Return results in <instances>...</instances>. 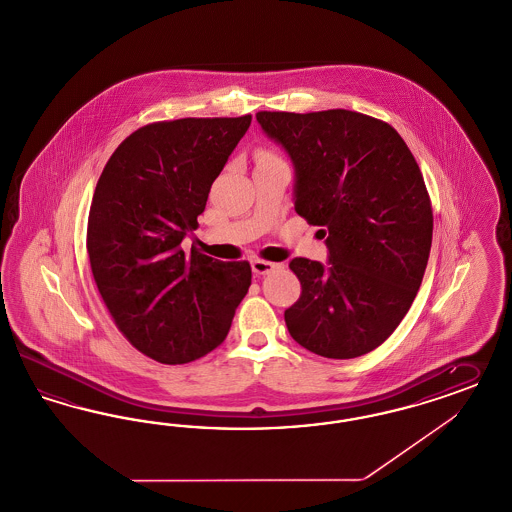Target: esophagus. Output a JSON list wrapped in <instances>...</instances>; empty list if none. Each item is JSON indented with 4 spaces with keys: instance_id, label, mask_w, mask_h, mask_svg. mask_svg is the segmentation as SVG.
<instances>
[{
    "instance_id": "1",
    "label": "esophagus",
    "mask_w": 512,
    "mask_h": 512,
    "mask_svg": "<svg viewBox=\"0 0 512 512\" xmlns=\"http://www.w3.org/2000/svg\"><path fill=\"white\" fill-rule=\"evenodd\" d=\"M277 269H281V264L267 262V260H254V262H252V271H254L256 275H267V273L277 271Z\"/></svg>"
}]
</instances>
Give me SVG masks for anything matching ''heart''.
<instances>
[{"instance_id": "obj_1", "label": "heart", "mask_w": 512, "mask_h": 512, "mask_svg": "<svg viewBox=\"0 0 512 512\" xmlns=\"http://www.w3.org/2000/svg\"><path fill=\"white\" fill-rule=\"evenodd\" d=\"M262 159H273V157H271L269 153H262V155H260V161H262Z\"/></svg>"}]
</instances>
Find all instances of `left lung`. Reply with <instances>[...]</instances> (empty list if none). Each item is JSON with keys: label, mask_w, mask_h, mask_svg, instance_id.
Instances as JSON below:
<instances>
[{"label": "left lung", "mask_w": 512, "mask_h": 512, "mask_svg": "<svg viewBox=\"0 0 512 512\" xmlns=\"http://www.w3.org/2000/svg\"><path fill=\"white\" fill-rule=\"evenodd\" d=\"M294 165V209L321 226L328 262L290 260L300 300L290 336L326 359H355L387 340L416 298L433 241V210L400 134L349 110L258 112Z\"/></svg>", "instance_id": "1"}]
</instances>
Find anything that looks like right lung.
<instances>
[{"instance_id":"right-lung-1","label":"right lung","mask_w":512,"mask_h":512,"mask_svg":"<svg viewBox=\"0 0 512 512\" xmlns=\"http://www.w3.org/2000/svg\"><path fill=\"white\" fill-rule=\"evenodd\" d=\"M252 117H186L127 136L98 178L87 250L117 328L146 357L184 364L228 336L252 279L248 262L212 260L182 241Z\"/></svg>"}]
</instances>
